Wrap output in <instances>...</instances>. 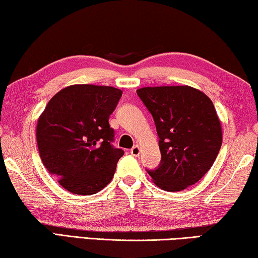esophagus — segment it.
<instances>
[{
  "mask_svg": "<svg viewBox=\"0 0 258 258\" xmlns=\"http://www.w3.org/2000/svg\"><path fill=\"white\" fill-rule=\"evenodd\" d=\"M130 153H132V156L134 157H138L141 154V148L138 145H135L134 148L130 150Z\"/></svg>",
  "mask_w": 258,
  "mask_h": 258,
  "instance_id": "34e87169",
  "label": "esophagus"
}]
</instances>
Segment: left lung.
<instances>
[{"instance_id":"1","label":"left lung","mask_w":258,"mask_h":258,"mask_svg":"<svg viewBox=\"0 0 258 258\" xmlns=\"http://www.w3.org/2000/svg\"><path fill=\"white\" fill-rule=\"evenodd\" d=\"M138 97L152 114L161 161L148 170L166 191L195 184L211 168L223 143V130L211 99L188 85L146 86Z\"/></svg>"}]
</instances>
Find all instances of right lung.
<instances>
[{
  "mask_svg": "<svg viewBox=\"0 0 258 258\" xmlns=\"http://www.w3.org/2000/svg\"><path fill=\"white\" fill-rule=\"evenodd\" d=\"M120 89L93 84L67 86L50 99L38 118L39 154L58 183L76 195H92L112 181L124 152L110 143L108 123Z\"/></svg>",
  "mask_w": 258,
  "mask_h": 258,
  "instance_id": "right-lung-1",
  "label": "right lung"
}]
</instances>
